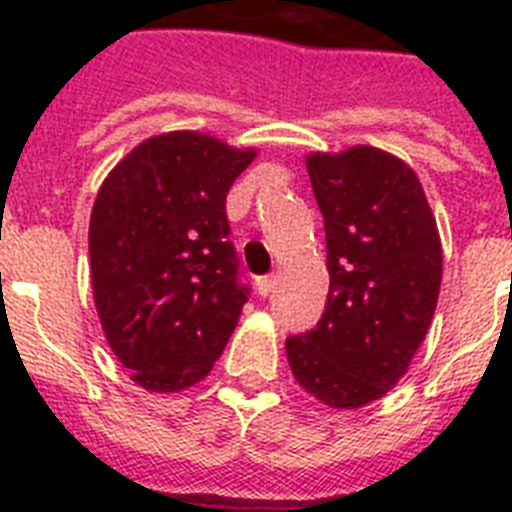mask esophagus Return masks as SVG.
I'll list each match as a JSON object with an SVG mask.
<instances>
[{
  "mask_svg": "<svg viewBox=\"0 0 512 512\" xmlns=\"http://www.w3.org/2000/svg\"><path fill=\"white\" fill-rule=\"evenodd\" d=\"M276 289V276H263V279H257V292L260 297H268Z\"/></svg>",
  "mask_w": 512,
  "mask_h": 512,
  "instance_id": "1",
  "label": "esophagus"
}]
</instances>
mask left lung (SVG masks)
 Returning a JSON list of instances; mask_svg holds the SVG:
<instances>
[{
	"label": "left lung",
	"mask_w": 512,
	"mask_h": 512,
	"mask_svg": "<svg viewBox=\"0 0 512 512\" xmlns=\"http://www.w3.org/2000/svg\"><path fill=\"white\" fill-rule=\"evenodd\" d=\"M327 231L329 295L316 329L289 337L295 380L332 409L382 398L428 335L441 289V236L420 177L374 146L308 154Z\"/></svg>",
	"instance_id": "left-lung-1"
}]
</instances>
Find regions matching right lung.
I'll return each mask as SVG.
<instances>
[{"label": "right lung", "mask_w": 512, "mask_h": 512, "mask_svg": "<svg viewBox=\"0 0 512 512\" xmlns=\"http://www.w3.org/2000/svg\"><path fill=\"white\" fill-rule=\"evenodd\" d=\"M257 156L204 132L135 146L108 172L90 215L100 327L132 382L177 393L204 380L249 289L228 241L225 193Z\"/></svg>", "instance_id": "obj_1"}]
</instances>
